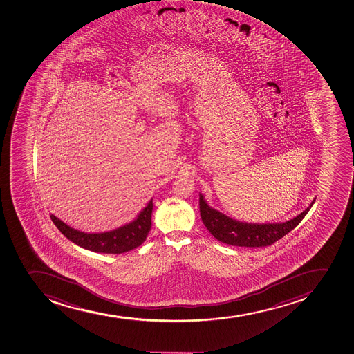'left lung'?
Returning a JSON list of instances; mask_svg holds the SVG:
<instances>
[{
  "mask_svg": "<svg viewBox=\"0 0 354 354\" xmlns=\"http://www.w3.org/2000/svg\"><path fill=\"white\" fill-rule=\"evenodd\" d=\"M315 199L296 218L282 223H246L232 219L207 205L202 194L199 195L201 218L206 228L220 242L229 245L261 248L272 245L299 225L310 211Z\"/></svg>",
  "mask_w": 354,
  "mask_h": 354,
  "instance_id": "1",
  "label": "left lung"
}]
</instances>
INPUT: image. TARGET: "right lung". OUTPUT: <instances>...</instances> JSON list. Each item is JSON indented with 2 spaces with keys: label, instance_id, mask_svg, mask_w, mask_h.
Returning <instances> with one entry per match:
<instances>
[{
  "label": "right lung",
  "instance_id": "1",
  "mask_svg": "<svg viewBox=\"0 0 354 354\" xmlns=\"http://www.w3.org/2000/svg\"><path fill=\"white\" fill-rule=\"evenodd\" d=\"M152 207L153 204L151 199L134 221L111 232L98 234L79 232L77 229L68 226L53 214L50 218L58 230L77 245L94 252L119 254L131 251L145 242L151 228Z\"/></svg>",
  "mask_w": 354,
  "mask_h": 354
}]
</instances>
